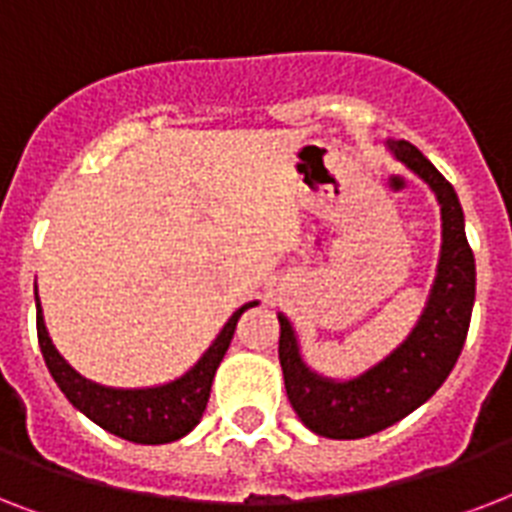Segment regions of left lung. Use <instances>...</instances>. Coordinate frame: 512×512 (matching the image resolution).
Instances as JSON below:
<instances>
[{"mask_svg": "<svg viewBox=\"0 0 512 512\" xmlns=\"http://www.w3.org/2000/svg\"><path fill=\"white\" fill-rule=\"evenodd\" d=\"M388 148L438 196L444 220L438 276L412 335L356 380L335 382L313 374L300 358L289 321L279 316V361L289 404L305 428L327 438L372 436L425 404L460 358L476 300V260L452 183L412 143L388 140Z\"/></svg>", "mask_w": 512, "mask_h": 512, "instance_id": "left-lung-1", "label": "left lung"}]
</instances>
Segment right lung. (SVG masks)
I'll use <instances>...</instances> for the list:
<instances>
[{
    "label": "right lung",
    "instance_id": "right-lung-1",
    "mask_svg": "<svg viewBox=\"0 0 512 512\" xmlns=\"http://www.w3.org/2000/svg\"><path fill=\"white\" fill-rule=\"evenodd\" d=\"M252 305L257 303L241 305L239 311L233 313L223 332L217 335V340L209 345V350L199 358V364L193 366L191 372L170 385H162V388L116 390L84 380L82 374H76L60 358L52 345L50 335L44 329L39 297H36V337H39V348H42L44 364L50 369L52 380L58 382V388L66 393L68 401L79 412L87 414L108 433L135 441V444H170L199 425L201 414L207 409L212 377L231 345L239 316Z\"/></svg>",
    "mask_w": 512,
    "mask_h": 512
}]
</instances>
